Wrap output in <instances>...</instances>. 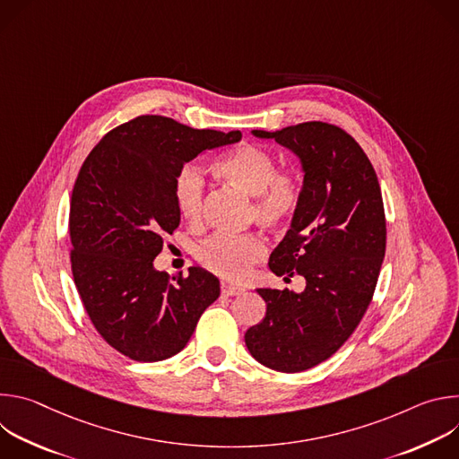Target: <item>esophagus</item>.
<instances>
[{"mask_svg": "<svg viewBox=\"0 0 459 459\" xmlns=\"http://www.w3.org/2000/svg\"><path fill=\"white\" fill-rule=\"evenodd\" d=\"M221 292L225 294V296H238V294H241L243 292V289L241 287H238V285H230V283H221Z\"/></svg>", "mask_w": 459, "mask_h": 459, "instance_id": "34e87169", "label": "esophagus"}]
</instances>
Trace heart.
<instances>
[{
    "label": "heart",
    "mask_w": 459,
    "mask_h": 459,
    "mask_svg": "<svg viewBox=\"0 0 459 459\" xmlns=\"http://www.w3.org/2000/svg\"><path fill=\"white\" fill-rule=\"evenodd\" d=\"M214 172L229 185L252 195L250 218L261 229L280 232L292 225L303 198L301 179L292 169H276V158L269 151L239 143L214 163ZM204 202V174L194 167L181 169L174 179L178 214L190 225H200ZM265 252L264 239L255 234H214L200 245L195 257L207 271L241 281Z\"/></svg>",
    "instance_id": "obj_1"
}]
</instances>
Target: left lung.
Returning <instances> with one entry per match:
<instances>
[{
  "label": "left lung",
  "instance_id": "obj_1",
  "mask_svg": "<svg viewBox=\"0 0 459 459\" xmlns=\"http://www.w3.org/2000/svg\"><path fill=\"white\" fill-rule=\"evenodd\" d=\"M299 156L303 198L269 269L305 278V290L257 289L267 314L245 333L248 352L278 372H301L329 359L356 331L379 276L386 221L376 170L343 128L298 123L278 133L252 130Z\"/></svg>",
  "mask_w": 459,
  "mask_h": 459
}]
</instances>
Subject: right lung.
Masks as SVG:
<instances>
[{"label": "right lung", "instance_id": "add662e5", "mask_svg": "<svg viewBox=\"0 0 459 459\" xmlns=\"http://www.w3.org/2000/svg\"><path fill=\"white\" fill-rule=\"evenodd\" d=\"M239 140V130L147 114L112 128L83 161L69 214L73 278L94 329L119 354L143 363L178 354L218 299L212 274L190 267L169 276L154 257L179 225L174 179L183 165Z\"/></svg>", "mask_w": 459, "mask_h": 459}]
</instances>
